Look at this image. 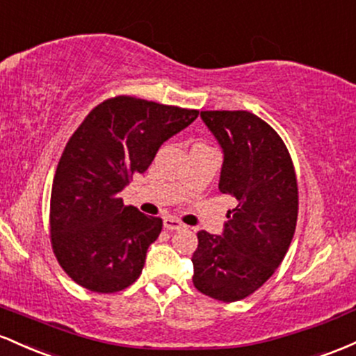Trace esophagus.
I'll return each mask as SVG.
<instances>
[{
  "instance_id": "1",
  "label": "esophagus",
  "mask_w": 356,
  "mask_h": 356,
  "mask_svg": "<svg viewBox=\"0 0 356 356\" xmlns=\"http://www.w3.org/2000/svg\"><path fill=\"white\" fill-rule=\"evenodd\" d=\"M163 223H165V227L168 230H183L185 229V225L173 217H166L165 220H163Z\"/></svg>"
}]
</instances>
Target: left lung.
I'll use <instances>...</instances> for the list:
<instances>
[{
    "mask_svg": "<svg viewBox=\"0 0 356 356\" xmlns=\"http://www.w3.org/2000/svg\"><path fill=\"white\" fill-rule=\"evenodd\" d=\"M223 153L218 190L237 200L222 235L198 232L193 284L205 296L241 301L282 262L298 222V181L275 131L247 111H203Z\"/></svg>",
    "mask_w": 356,
    "mask_h": 356,
    "instance_id": "obj_1",
    "label": "left lung"
}]
</instances>
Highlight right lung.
Returning a JSON list of instances; mask_svg holds the SVG:
<instances>
[{
    "mask_svg": "<svg viewBox=\"0 0 356 356\" xmlns=\"http://www.w3.org/2000/svg\"><path fill=\"white\" fill-rule=\"evenodd\" d=\"M198 111L118 95L90 111L63 149L50 198L51 249L72 281L118 293L145 267L163 220L126 207L121 191Z\"/></svg>",
    "mask_w": 356,
    "mask_h": 356,
    "instance_id": "right-lung-1",
    "label": "right lung"
}]
</instances>
